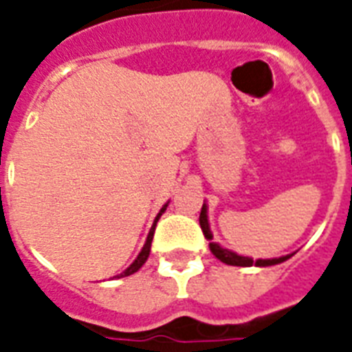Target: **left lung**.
<instances>
[{
    "label": "left lung",
    "mask_w": 352,
    "mask_h": 352,
    "mask_svg": "<svg viewBox=\"0 0 352 352\" xmlns=\"http://www.w3.org/2000/svg\"><path fill=\"white\" fill-rule=\"evenodd\" d=\"M200 227H202L204 236L208 238V240H212L211 229H209V221H208V208H206V204L202 206V211H200ZM209 249L211 252L220 259L221 263H226V265H232V267H252V265H258V267H270V265H277V263L286 261L292 256H283V258H276V259H258V261H254L250 258H245V256H238V254L231 252V250L223 249L218 243H209Z\"/></svg>",
    "instance_id": "left-lung-1"
}]
</instances>
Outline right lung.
<instances>
[{
  "label": "right lung",
  "mask_w": 352,
  "mask_h": 352,
  "mask_svg": "<svg viewBox=\"0 0 352 352\" xmlns=\"http://www.w3.org/2000/svg\"><path fill=\"white\" fill-rule=\"evenodd\" d=\"M164 209H166V206H164V208L161 209V212H159V214H157V218H155V221H153L152 229H150V232H148V238H146V243H144V247H143V249H141L140 256H138V258H135V261L132 263L131 267L126 268V270L123 272V274H120V277L132 276V274H134V272H138V270H140V268L143 267V265H144V261H146V259H148L150 247H152V240H153V231H155V226H157V220H159V217H161L162 212H164Z\"/></svg>",
  "instance_id": "right-lung-1"
}]
</instances>
